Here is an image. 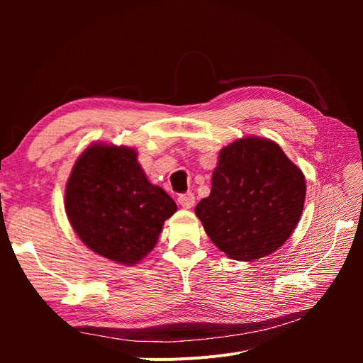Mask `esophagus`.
<instances>
[{
	"instance_id": "34e87169",
	"label": "esophagus",
	"mask_w": 363,
	"mask_h": 363,
	"mask_svg": "<svg viewBox=\"0 0 363 363\" xmlns=\"http://www.w3.org/2000/svg\"><path fill=\"white\" fill-rule=\"evenodd\" d=\"M177 201H179V204H180L183 208H191V207L195 204V196H194L192 192L180 194Z\"/></svg>"
}]
</instances>
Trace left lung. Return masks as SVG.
Wrapping results in <instances>:
<instances>
[{
	"mask_svg": "<svg viewBox=\"0 0 363 363\" xmlns=\"http://www.w3.org/2000/svg\"><path fill=\"white\" fill-rule=\"evenodd\" d=\"M304 199V175L279 144L242 138L219 152L211 195L196 204L195 215L230 259L250 262L286 242Z\"/></svg>",
	"mask_w": 363,
	"mask_h": 363,
	"instance_id": "left-lung-1",
	"label": "left lung"
}]
</instances>
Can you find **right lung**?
Returning a JSON list of instances; mask_svg holds the SVG:
<instances>
[{
	"mask_svg": "<svg viewBox=\"0 0 363 363\" xmlns=\"http://www.w3.org/2000/svg\"><path fill=\"white\" fill-rule=\"evenodd\" d=\"M65 211L86 247L108 260L135 265L155 248L177 206L147 180L133 148L92 144L71 171Z\"/></svg>",
	"mask_w": 363,
	"mask_h": 363,
	"instance_id": "1",
	"label": "right lung"
}]
</instances>
